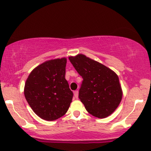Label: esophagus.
Here are the masks:
<instances>
[{"mask_svg": "<svg viewBox=\"0 0 151 151\" xmlns=\"http://www.w3.org/2000/svg\"><path fill=\"white\" fill-rule=\"evenodd\" d=\"M78 94H79V91H78V90H76V91H74V98L78 99Z\"/></svg>", "mask_w": 151, "mask_h": 151, "instance_id": "obj_1", "label": "esophagus"}]
</instances>
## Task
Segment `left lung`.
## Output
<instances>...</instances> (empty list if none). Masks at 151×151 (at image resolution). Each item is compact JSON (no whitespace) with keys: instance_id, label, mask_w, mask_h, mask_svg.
<instances>
[{"instance_id":"obj_1","label":"left lung","mask_w":151,"mask_h":151,"mask_svg":"<svg viewBox=\"0 0 151 151\" xmlns=\"http://www.w3.org/2000/svg\"><path fill=\"white\" fill-rule=\"evenodd\" d=\"M69 60L83 78L79 98L86 111L99 119L111 115L119 106L123 95L117 74L84 55L79 54Z\"/></svg>"}]
</instances>
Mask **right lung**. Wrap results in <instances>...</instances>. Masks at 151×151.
I'll return each mask as SVG.
<instances>
[{
	"label": "right lung",
	"mask_w": 151,
	"mask_h": 151,
	"mask_svg": "<svg viewBox=\"0 0 151 151\" xmlns=\"http://www.w3.org/2000/svg\"><path fill=\"white\" fill-rule=\"evenodd\" d=\"M67 59L48 60L38 65L26 80L24 94L31 109L41 119L54 121L67 113L73 92L65 79Z\"/></svg>",
	"instance_id": "right-lung-1"
}]
</instances>
